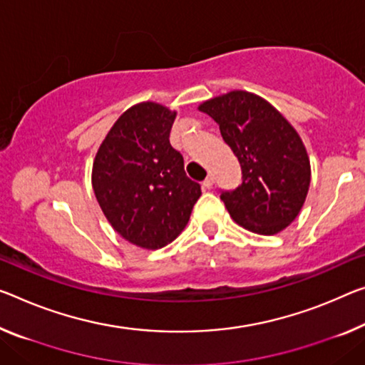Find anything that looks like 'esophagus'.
Listing matches in <instances>:
<instances>
[{
	"label": "esophagus",
	"instance_id": "1",
	"mask_svg": "<svg viewBox=\"0 0 365 365\" xmlns=\"http://www.w3.org/2000/svg\"><path fill=\"white\" fill-rule=\"evenodd\" d=\"M202 186H204L205 189H210L212 186H214V176H207L205 179H204V182H202Z\"/></svg>",
	"mask_w": 365,
	"mask_h": 365
}]
</instances>
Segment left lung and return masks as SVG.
Returning <instances> with one entry per match:
<instances>
[{
  "label": "left lung",
  "instance_id": "1",
  "mask_svg": "<svg viewBox=\"0 0 365 365\" xmlns=\"http://www.w3.org/2000/svg\"><path fill=\"white\" fill-rule=\"evenodd\" d=\"M214 119L241 165L240 186L222 190L233 220L259 235L292 223L310 187V160L295 128L266 99L230 91L199 106Z\"/></svg>",
  "mask_w": 365,
  "mask_h": 365
}]
</instances>
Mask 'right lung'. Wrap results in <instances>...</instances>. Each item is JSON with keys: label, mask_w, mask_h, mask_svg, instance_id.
<instances>
[{"label": "right lung", "mask_w": 365, "mask_h": 365, "mask_svg": "<svg viewBox=\"0 0 365 365\" xmlns=\"http://www.w3.org/2000/svg\"><path fill=\"white\" fill-rule=\"evenodd\" d=\"M176 112L156 103L127 109L93 163V189L112 228L128 243L158 250L187 225L200 186L171 147Z\"/></svg>", "instance_id": "obj_1"}]
</instances>
